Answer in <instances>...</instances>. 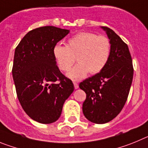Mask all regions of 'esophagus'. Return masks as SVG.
Masks as SVG:
<instances>
[{"label": "esophagus", "instance_id": "obj_1", "mask_svg": "<svg viewBox=\"0 0 148 148\" xmlns=\"http://www.w3.org/2000/svg\"><path fill=\"white\" fill-rule=\"evenodd\" d=\"M74 88L75 89H77L78 88H79V85H78V83L76 82H74Z\"/></svg>", "mask_w": 148, "mask_h": 148}]
</instances>
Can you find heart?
<instances>
[{
    "label": "heart",
    "instance_id": "b5f03b06",
    "mask_svg": "<svg viewBox=\"0 0 148 148\" xmlns=\"http://www.w3.org/2000/svg\"><path fill=\"white\" fill-rule=\"evenodd\" d=\"M111 51L110 40L104 35L91 32H79L68 40L67 46L57 44L53 54L58 67L67 72L76 60L77 63L68 77L74 80L81 79L88 73L94 75L106 67Z\"/></svg>",
    "mask_w": 148,
    "mask_h": 148
}]
</instances>
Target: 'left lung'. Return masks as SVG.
<instances>
[{
    "mask_svg": "<svg viewBox=\"0 0 148 148\" xmlns=\"http://www.w3.org/2000/svg\"><path fill=\"white\" fill-rule=\"evenodd\" d=\"M111 45L110 57L103 70L79 83L86 94L82 112L87 119L104 124L114 119L127 99L134 67L127 45L112 29L102 26Z\"/></svg>",
    "mask_w": 148,
    "mask_h": 148,
    "instance_id": "left-lung-1",
    "label": "left lung"
}]
</instances>
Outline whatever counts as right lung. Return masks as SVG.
<instances>
[{"instance_id": "1", "label": "right lung", "mask_w": 148, "mask_h": 148, "mask_svg": "<svg viewBox=\"0 0 148 148\" xmlns=\"http://www.w3.org/2000/svg\"><path fill=\"white\" fill-rule=\"evenodd\" d=\"M69 30L48 26L23 37L14 51L12 77L18 100L28 116L42 124L56 122L74 91L72 81L56 65L53 49Z\"/></svg>"}]
</instances>
